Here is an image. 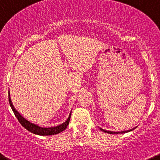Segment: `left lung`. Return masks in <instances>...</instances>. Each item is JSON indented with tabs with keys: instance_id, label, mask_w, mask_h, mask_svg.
I'll use <instances>...</instances> for the list:
<instances>
[{
	"instance_id": "8db88e82",
	"label": "left lung",
	"mask_w": 160,
	"mask_h": 160,
	"mask_svg": "<svg viewBox=\"0 0 160 160\" xmlns=\"http://www.w3.org/2000/svg\"><path fill=\"white\" fill-rule=\"evenodd\" d=\"M100 130L102 131H104L105 133H108V134H124V133H127V132H129V131H132V130H128V131H121V132H115V131H105V130H103L102 129V128H100Z\"/></svg>"
}]
</instances>
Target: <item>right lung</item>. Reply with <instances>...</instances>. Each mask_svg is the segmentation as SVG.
<instances>
[{
	"mask_svg": "<svg viewBox=\"0 0 160 160\" xmlns=\"http://www.w3.org/2000/svg\"><path fill=\"white\" fill-rule=\"evenodd\" d=\"M8 100H9V104H10V106L12 108V111H13L14 114L16 116L17 119L18 120L20 123H21L22 126L23 128H26L27 131H30L31 133L35 134H38V135H53V134H57L58 133L62 132V131H64L67 126L69 125V120H70V116L71 114H69V118L67 119L65 123H63L62 124L59 125V126L57 127H53V128H41V127H38L37 125L33 124V123H31L30 122H29L28 120H26L25 118H23L18 112L15 110V108H14L13 105L12 103V101H11L10 94H8Z\"/></svg>",
	"mask_w": 160,
	"mask_h": 160,
	"instance_id": "1",
	"label": "right lung"
}]
</instances>
